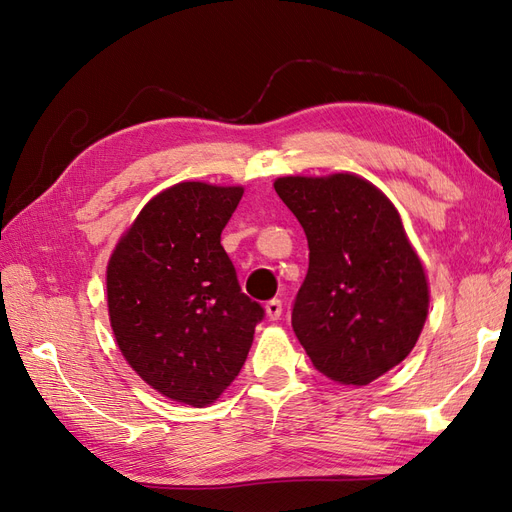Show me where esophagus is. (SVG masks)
<instances>
[{"label":"esophagus","instance_id":"obj_1","mask_svg":"<svg viewBox=\"0 0 512 512\" xmlns=\"http://www.w3.org/2000/svg\"><path fill=\"white\" fill-rule=\"evenodd\" d=\"M267 316L271 320H280L282 318V301L280 299H271L267 303Z\"/></svg>","mask_w":512,"mask_h":512}]
</instances>
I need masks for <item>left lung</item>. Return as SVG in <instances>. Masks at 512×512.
<instances>
[{"instance_id":"8db88e82","label":"left lung","mask_w":512,"mask_h":512,"mask_svg":"<svg viewBox=\"0 0 512 512\" xmlns=\"http://www.w3.org/2000/svg\"><path fill=\"white\" fill-rule=\"evenodd\" d=\"M273 188L309 247L294 335L322 376L365 386L404 361L421 335L429 307L421 260L395 207L361 177H282Z\"/></svg>"}]
</instances>
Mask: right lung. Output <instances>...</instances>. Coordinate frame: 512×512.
Segmentation results:
<instances>
[{"mask_svg": "<svg viewBox=\"0 0 512 512\" xmlns=\"http://www.w3.org/2000/svg\"><path fill=\"white\" fill-rule=\"evenodd\" d=\"M241 196L243 188L173 185L149 200L106 269L121 354L153 389L196 408L239 376L265 318L220 243Z\"/></svg>", "mask_w": 512, "mask_h": 512, "instance_id": "add662e5", "label": "right lung"}]
</instances>
